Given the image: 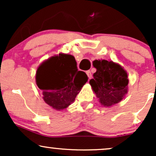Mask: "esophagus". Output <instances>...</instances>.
<instances>
[{
  "mask_svg": "<svg viewBox=\"0 0 156 156\" xmlns=\"http://www.w3.org/2000/svg\"><path fill=\"white\" fill-rule=\"evenodd\" d=\"M86 73H87V75L88 76L89 79H91V78H92V73H91V71H89V70L87 71Z\"/></svg>",
  "mask_w": 156,
  "mask_h": 156,
  "instance_id": "obj_1",
  "label": "esophagus"
}]
</instances>
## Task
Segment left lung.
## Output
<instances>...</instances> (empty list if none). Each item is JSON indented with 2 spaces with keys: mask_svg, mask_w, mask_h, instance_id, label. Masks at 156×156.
Listing matches in <instances>:
<instances>
[{
  "mask_svg": "<svg viewBox=\"0 0 156 156\" xmlns=\"http://www.w3.org/2000/svg\"><path fill=\"white\" fill-rule=\"evenodd\" d=\"M96 72L89 80L92 89L101 104L111 107L124 99L128 92V76L120 64L112 61L94 60Z\"/></svg>",
  "mask_w": 156,
  "mask_h": 156,
  "instance_id": "8db88e82",
  "label": "left lung"
}]
</instances>
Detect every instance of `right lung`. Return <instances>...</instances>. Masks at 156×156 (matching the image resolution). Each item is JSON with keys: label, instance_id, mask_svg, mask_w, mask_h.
Returning <instances> with one entry per match:
<instances>
[{"label": "right lung", "instance_id": "add662e5", "mask_svg": "<svg viewBox=\"0 0 156 156\" xmlns=\"http://www.w3.org/2000/svg\"><path fill=\"white\" fill-rule=\"evenodd\" d=\"M87 80V74L78 70L75 57L67 53L50 57L36 73V83L42 90L44 101L56 111L72 104Z\"/></svg>", "mask_w": 156, "mask_h": 156}]
</instances>
